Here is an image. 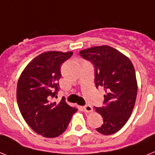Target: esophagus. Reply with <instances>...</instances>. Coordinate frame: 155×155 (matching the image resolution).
I'll use <instances>...</instances> for the list:
<instances>
[{"instance_id":"esophagus-1","label":"esophagus","mask_w":155,"mask_h":155,"mask_svg":"<svg viewBox=\"0 0 155 155\" xmlns=\"http://www.w3.org/2000/svg\"><path fill=\"white\" fill-rule=\"evenodd\" d=\"M83 110H84V111H85V112H91L93 110V108L92 107L90 106V105H86V106H84V107H83Z\"/></svg>"}]
</instances>
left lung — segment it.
Segmentation results:
<instances>
[{
    "instance_id": "left-lung-1",
    "label": "left lung",
    "mask_w": 155,
    "mask_h": 155,
    "mask_svg": "<svg viewBox=\"0 0 155 155\" xmlns=\"http://www.w3.org/2000/svg\"><path fill=\"white\" fill-rule=\"evenodd\" d=\"M80 54L94 64L95 86L103 87L106 92L104 106L95 107L104 119L96 130L104 135L114 134L127 122L136 100L138 84L133 64L107 45L84 49Z\"/></svg>"
}]
</instances>
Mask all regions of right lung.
<instances>
[{
  "label": "right lung",
  "instance_id": "obj_1",
  "mask_svg": "<svg viewBox=\"0 0 155 155\" xmlns=\"http://www.w3.org/2000/svg\"><path fill=\"white\" fill-rule=\"evenodd\" d=\"M72 51H49L35 57L25 67L16 87L19 109L28 125L45 138H56L66 130L77 108L64 100L51 101L59 90L60 67Z\"/></svg>",
  "mask_w": 155,
  "mask_h": 155
}]
</instances>
